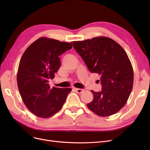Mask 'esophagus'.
Listing matches in <instances>:
<instances>
[{
	"label": "esophagus",
	"instance_id": "obj_1",
	"mask_svg": "<svg viewBox=\"0 0 150 150\" xmlns=\"http://www.w3.org/2000/svg\"><path fill=\"white\" fill-rule=\"evenodd\" d=\"M74 89L75 90V91H76L77 93H78V94H81V93H82L83 92H84V90H83V89H82L74 88Z\"/></svg>",
	"mask_w": 150,
	"mask_h": 150
}]
</instances>
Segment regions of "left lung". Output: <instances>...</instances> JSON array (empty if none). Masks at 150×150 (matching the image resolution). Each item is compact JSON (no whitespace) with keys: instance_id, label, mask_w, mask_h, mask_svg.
<instances>
[{"instance_id":"left-lung-1","label":"left lung","mask_w":150,"mask_h":150,"mask_svg":"<svg viewBox=\"0 0 150 150\" xmlns=\"http://www.w3.org/2000/svg\"><path fill=\"white\" fill-rule=\"evenodd\" d=\"M72 44L90 72L100 76L101 91H91L93 100L88 107L100 116L115 114L125 105L133 89V70L126 52L119 44L106 37Z\"/></svg>"}]
</instances>
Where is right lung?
Instances as JSON below:
<instances>
[{
	"mask_svg": "<svg viewBox=\"0 0 150 150\" xmlns=\"http://www.w3.org/2000/svg\"><path fill=\"white\" fill-rule=\"evenodd\" d=\"M72 43L40 38L28 47L18 68L17 82L28 110L42 118L55 115L62 108L71 88L51 89L49 80L61 66L59 56L72 48Z\"/></svg>",
	"mask_w": 150,
	"mask_h": 150,
	"instance_id": "obj_1",
	"label": "right lung"
}]
</instances>
